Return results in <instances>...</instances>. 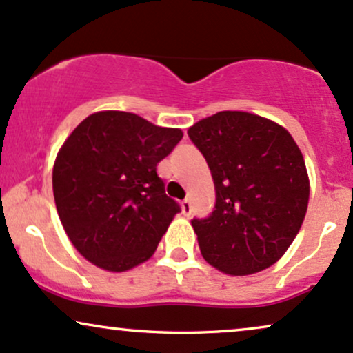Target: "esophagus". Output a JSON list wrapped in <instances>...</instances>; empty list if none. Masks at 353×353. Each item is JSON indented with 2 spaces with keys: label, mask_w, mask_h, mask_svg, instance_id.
Here are the masks:
<instances>
[{
  "label": "esophagus",
  "mask_w": 353,
  "mask_h": 353,
  "mask_svg": "<svg viewBox=\"0 0 353 353\" xmlns=\"http://www.w3.org/2000/svg\"><path fill=\"white\" fill-rule=\"evenodd\" d=\"M181 208H183V214H184V216H189V214H191V211H192V208H191V201H189V199H184L183 203H181Z\"/></svg>",
  "instance_id": "1"
}]
</instances>
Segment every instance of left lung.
<instances>
[{"mask_svg":"<svg viewBox=\"0 0 353 353\" xmlns=\"http://www.w3.org/2000/svg\"><path fill=\"white\" fill-rule=\"evenodd\" d=\"M188 134L216 188L212 214L191 221L203 258L231 276L270 268L307 214L310 179L300 147L280 123L241 110L218 112Z\"/></svg>","mask_w":353,"mask_h":353,"instance_id":"1","label":"left lung"}]
</instances>
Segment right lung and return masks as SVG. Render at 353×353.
<instances>
[{
  "instance_id": "right-lung-1",
  "label": "right lung",
  "mask_w": 353,
  "mask_h": 353,
  "mask_svg": "<svg viewBox=\"0 0 353 353\" xmlns=\"http://www.w3.org/2000/svg\"><path fill=\"white\" fill-rule=\"evenodd\" d=\"M183 130L120 110L88 115L68 135L53 165V196L75 250L120 273L144 263L179 212L157 164Z\"/></svg>"
}]
</instances>
